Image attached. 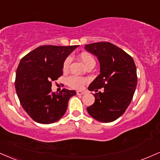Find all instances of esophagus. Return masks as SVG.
<instances>
[{"mask_svg": "<svg viewBox=\"0 0 160 160\" xmlns=\"http://www.w3.org/2000/svg\"><path fill=\"white\" fill-rule=\"evenodd\" d=\"M85 94V92H82V91H78L77 92V95H82Z\"/></svg>", "mask_w": 160, "mask_h": 160, "instance_id": "1", "label": "esophagus"}]
</instances>
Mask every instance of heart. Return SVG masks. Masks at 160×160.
<instances>
[{
	"instance_id": "1",
	"label": "heart",
	"mask_w": 160,
	"mask_h": 160,
	"mask_svg": "<svg viewBox=\"0 0 160 160\" xmlns=\"http://www.w3.org/2000/svg\"><path fill=\"white\" fill-rule=\"evenodd\" d=\"M78 58L83 63L86 68H88V66H91V65L95 66V60L90 53H86V52L81 53L78 56ZM71 62H72V58L70 57H67L65 59L62 64L63 72H67L68 70ZM86 82H87V80L86 78L78 76H70L67 79V84H68V86L72 88H74V89H81Z\"/></svg>"
}]
</instances>
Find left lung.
<instances>
[{
  "label": "left lung",
  "mask_w": 160,
  "mask_h": 160,
  "mask_svg": "<svg viewBox=\"0 0 160 160\" xmlns=\"http://www.w3.org/2000/svg\"><path fill=\"white\" fill-rule=\"evenodd\" d=\"M86 51L98 57L101 74L88 86L95 103L86 108L88 113L101 122H114L122 115L131 102L137 74L133 59L128 53L110 42H101L85 45ZM103 88L102 92L98 90Z\"/></svg>",
  "instance_id": "left-lung-1"
}]
</instances>
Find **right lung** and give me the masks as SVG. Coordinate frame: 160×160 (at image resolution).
Listing matches in <instances>:
<instances>
[{"mask_svg":"<svg viewBox=\"0 0 160 160\" xmlns=\"http://www.w3.org/2000/svg\"><path fill=\"white\" fill-rule=\"evenodd\" d=\"M78 45H43L21 59L15 86L23 109L35 122L52 124L59 120L68 108L74 90L51 91V82L62 75L63 62Z\"/></svg>","mask_w":160,"mask_h":160,"instance_id":"obj_1","label":"right lung"}]
</instances>
